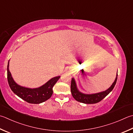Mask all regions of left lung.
<instances>
[{
    "mask_svg": "<svg viewBox=\"0 0 133 133\" xmlns=\"http://www.w3.org/2000/svg\"><path fill=\"white\" fill-rule=\"evenodd\" d=\"M117 79V73L116 75V77L115 79L113 84L106 91H102L98 93L93 94H84L82 92H79V90H77L76 85V83L74 78L72 79L71 84V91L72 96L77 101L82 102L84 104H96L97 102L101 101L102 99H103L108 94H109L116 84V83Z\"/></svg>",
    "mask_w": 133,
    "mask_h": 133,
    "instance_id": "8db88e82",
    "label": "left lung"
}]
</instances>
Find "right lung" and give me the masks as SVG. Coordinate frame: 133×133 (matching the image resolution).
Segmentation results:
<instances>
[{
  "mask_svg": "<svg viewBox=\"0 0 133 133\" xmlns=\"http://www.w3.org/2000/svg\"><path fill=\"white\" fill-rule=\"evenodd\" d=\"M7 65V80L9 86L14 94L24 101L31 104H40L49 99L52 94V87L60 78V76L53 77L46 84L36 89H29L20 86L14 81Z\"/></svg>",
  "mask_w": 133,
  "mask_h": 133,
  "instance_id": "obj_1",
  "label": "right lung"
}]
</instances>
